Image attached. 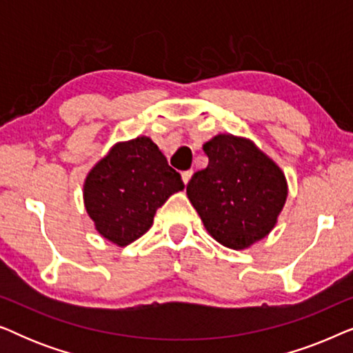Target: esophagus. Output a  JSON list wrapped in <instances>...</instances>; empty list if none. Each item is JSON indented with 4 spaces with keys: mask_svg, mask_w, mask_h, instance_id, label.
<instances>
[{
    "mask_svg": "<svg viewBox=\"0 0 353 353\" xmlns=\"http://www.w3.org/2000/svg\"><path fill=\"white\" fill-rule=\"evenodd\" d=\"M191 176H192V170H186V172H183V173H181L183 183H185V185H188V181L191 180Z\"/></svg>",
    "mask_w": 353,
    "mask_h": 353,
    "instance_id": "34e87169",
    "label": "esophagus"
}]
</instances>
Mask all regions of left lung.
I'll use <instances>...</instances> for the list:
<instances>
[{"mask_svg": "<svg viewBox=\"0 0 353 353\" xmlns=\"http://www.w3.org/2000/svg\"><path fill=\"white\" fill-rule=\"evenodd\" d=\"M186 194L214 239L230 249L250 248L276 225L288 197L286 176L250 139L216 134Z\"/></svg>", "mask_w": 353, "mask_h": 353, "instance_id": "obj_1", "label": "left lung"}]
</instances>
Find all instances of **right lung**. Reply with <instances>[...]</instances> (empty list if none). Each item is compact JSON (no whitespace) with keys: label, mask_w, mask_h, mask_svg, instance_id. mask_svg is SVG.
Segmentation results:
<instances>
[{"label":"right lung","mask_w":353,"mask_h":353,"mask_svg":"<svg viewBox=\"0 0 353 353\" xmlns=\"http://www.w3.org/2000/svg\"><path fill=\"white\" fill-rule=\"evenodd\" d=\"M183 188L157 144L138 137L115 144L91 168L83 185L85 209L98 233L123 248L151 228L156 210Z\"/></svg>","instance_id":"1"}]
</instances>
